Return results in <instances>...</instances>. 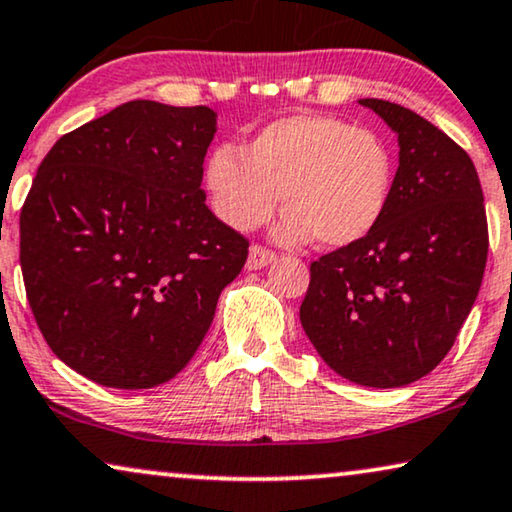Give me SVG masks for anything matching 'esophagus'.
<instances>
[{"label": "esophagus", "mask_w": 512, "mask_h": 512, "mask_svg": "<svg viewBox=\"0 0 512 512\" xmlns=\"http://www.w3.org/2000/svg\"><path fill=\"white\" fill-rule=\"evenodd\" d=\"M271 262H276V253H273V250H266L262 246H253L248 253L246 266L250 271H255V269H264V266H269Z\"/></svg>", "instance_id": "obj_1"}]
</instances>
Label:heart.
Wrapping results in <instances>:
<instances>
[{
  "label": "heart",
  "instance_id": "obj_1",
  "mask_svg": "<svg viewBox=\"0 0 512 512\" xmlns=\"http://www.w3.org/2000/svg\"><path fill=\"white\" fill-rule=\"evenodd\" d=\"M211 208L229 227L255 229L278 194L287 213L276 234L287 243L318 239L345 248L369 236L392 192V155L380 136L341 118L294 113L246 143L211 150L204 164Z\"/></svg>",
  "mask_w": 512,
  "mask_h": 512
}]
</instances>
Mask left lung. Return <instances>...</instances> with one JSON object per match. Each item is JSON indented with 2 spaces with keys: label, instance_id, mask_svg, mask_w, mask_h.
I'll list each match as a JSON object with an SVG mask.
<instances>
[{
  "label": "left lung",
  "instance_id": "8db88e82",
  "mask_svg": "<svg viewBox=\"0 0 512 512\" xmlns=\"http://www.w3.org/2000/svg\"><path fill=\"white\" fill-rule=\"evenodd\" d=\"M399 141L376 229L311 264L299 318L329 369L364 387L434 371L469 318L487 264V215L471 157L422 115L359 99Z\"/></svg>",
  "mask_w": 512,
  "mask_h": 512
}]
</instances>
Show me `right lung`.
Masks as SVG:
<instances>
[{
	"label": "right lung",
	"instance_id": "add662e5",
	"mask_svg": "<svg viewBox=\"0 0 512 512\" xmlns=\"http://www.w3.org/2000/svg\"><path fill=\"white\" fill-rule=\"evenodd\" d=\"M218 113L134 99L64 134L20 211L34 320L69 369L148 390L185 369L248 241L208 211Z\"/></svg>",
	"mask_w": 512,
	"mask_h": 512
}]
</instances>
